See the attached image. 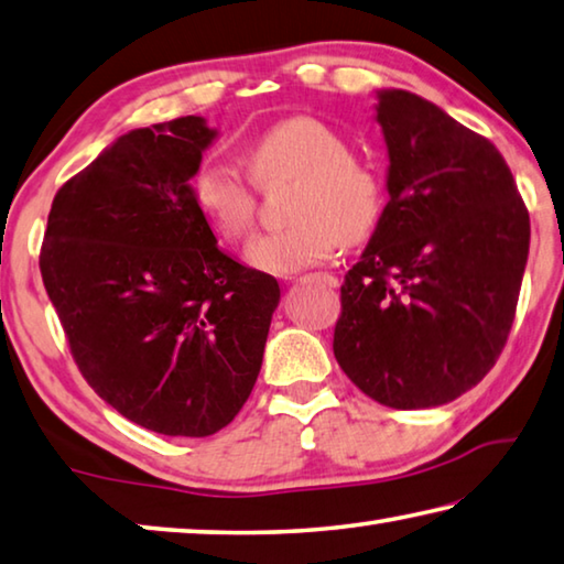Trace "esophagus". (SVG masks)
Masks as SVG:
<instances>
[{
	"instance_id": "34e87169",
	"label": "esophagus",
	"mask_w": 564,
	"mask_h": 564,
	"mask_svg": "<svg viewBox=\"0 0 564 564\" xmlns=\"http://www.w3.org/2000/svg\"><path fill=\"white\" fill-rule=\"evenodd\" d=\"M317 280H322L324 284H327V288H337V284H339V280L334 274H317Z\"/></svg>"
}]
</instances>
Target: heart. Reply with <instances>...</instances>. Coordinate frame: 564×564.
Listing matches in <instances>:
<instances>
[{
  "mask_svg": "<svg viewBox=\"0 0 564 564\" xmlns=\"http://www.w3.org/2000/svg\"><path fill=\"white\" fill-rule=\"evenodd\" d=\"M245 163L254 183L294 181L290 220L280 232L257 237L247 264L270 274H297L334 257L339 245H357L377 230L383 183L371 165L351 158L337 128L314 116H290L254 138ZM193 200L207 225L227 242L252 232L254 187L237 167L207 158L193 175Z\"/></svg>",
  "mask_w": 564,
  "mask_h": 564,
  "instance_id": "b5f03b06",
  "label": "heart"
}]
</instances>
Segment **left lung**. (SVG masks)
Listing matches in <instances>:
<instances>
[{
	"mask_svg": "<svg viewBox=\"0 0 564 564\" xmlns=\"http://www.w3.org/2000/svg\"><path fill=\"white\" fill-rule=\"evenodd\" d=\"M389 203L341 284L334 357L373 401L443 406L498 361L516 319L530 215L488 138L379 88Z\"/></svg>",
	"mask_w": 564,
	"mask_h": 564,
	"instance_id": "1",
	"label": "left lung"
}]
</instances>
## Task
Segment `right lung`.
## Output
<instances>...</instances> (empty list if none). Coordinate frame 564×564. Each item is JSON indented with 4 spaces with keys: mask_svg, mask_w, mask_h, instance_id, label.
<instances>
[{
    "mask_svg": "<svg viewBox=\"0 0 564 564\" xmlns=\"http://www.w3.org/2000/svg\"><path fill=\"white\" fill-rule=\"evenodd\" d=\"M215 138L200 116L116 138L56 193L39 257L88 387L163 436L237 416L280 304L274 276L227 257L193 200Z\"/></svg>",
    "mask_w": 564,
    "mask_h": 564,
    "instance_id": "add662e5",
    "label": "right lung"
}]
</instances>
